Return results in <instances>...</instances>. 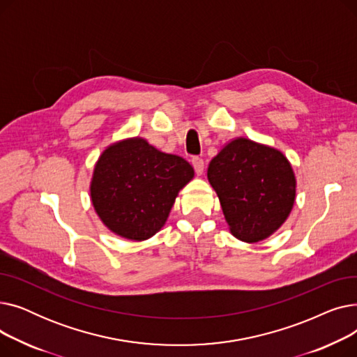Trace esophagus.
Segmentation results:
<instances>
[{"label":"esophagus","instance_id":"1","mask_svg":"<svg viewBox=\"0 0 357 357\" xmlns=\"http://www.w3.org/2000/svg\"><path fill=\"white\" fill-rule=\"evenodd\" d=\"M192 166H194L198 176H201L204 174V160L201 158H198V156L192 158Z\"/></svg>","mask_w":357,"mask_h":357}]
</instances>
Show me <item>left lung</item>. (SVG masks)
<instances>
[{
    "label": "left lung",
    "mask_w": 357,
    "mask_h": 357,
    "mask_svg": "<svg viewBox=\"0 0 357 357\" xmlns=\"http://www.w3.org/2000/svg\"><path fill=\"white\" fill-rule=\"evenodd\" d=\"M207 178L230 233L245 243L266 240L289 217L296 178L280 150L236 137L211 159Z\"/></svg>",
    "instance_id": "8db88e82"
}]
</instances>
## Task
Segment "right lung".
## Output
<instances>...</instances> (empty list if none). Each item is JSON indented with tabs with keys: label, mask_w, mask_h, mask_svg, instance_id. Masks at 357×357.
I'll list each match as a JSON object with an SVG mask.
<instances>
[{
	"label": "right lung",
	"mask_w": 357,
	"mask_h": 357,
	"mask_svg": "<svg viewBox=\"0 0 357 357\" xmlns=\"http://www.w3.org/2000/svg\"><path fill=\"white\" fill-rule=\"evenodd\" d=\"M194 176V167L183 158L160 152L143 137H127L101 152L89 197L111 233L144 241L165 226L179 191Z\"/></svg>",
	"instance_id": "right-lung-1"
}]
</instances>
